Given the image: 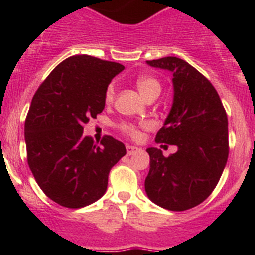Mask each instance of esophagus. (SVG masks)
I'll use <instances>...</instances> for the list:
<instances>
[{
  "label": "esophagus",
  "instance_id": "34e87169",
  "mask_svg": "<svg viewBox=\"0 0 255 255\" xmlns=\"http://www.w3.org/2000/svg\"><path fill=\"white\" fill-rule=\"evenodd\" d=\"M139 150L140 149L136 147H132V145H126V153H128V155L135 154V153H138Z\"/></svg>",
  "mask_w": 255,
  "mask_h": 255
}]
</instances>
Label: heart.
Returning a JSON list of instances; mask_svg holds the SVG:
<instances>
[{"mask_svg": "<svg viewBox=\"0 0 255 255\" xmlns=\"http://www.w3.org/2000/svg\"><path fill=\"white\" fill-rule=\"evenodd\" d=\"M136 87H138L139 92H140L141 96L148 100L149 97H158V94L161 93V84H159L158 80H155L152 76H141L136 80ZM115 97V87L114 84H111L107 88L106 91L105 98L106 102H112ZM121 129L126 134L131 135V136H136L138 135V129L136 126L132 125V124H123L121 125Z\"/></svg>", "mask_w": 255, "mask_h": 255, "instance_id": "heart-1", "label": "heart"}]
</instances>
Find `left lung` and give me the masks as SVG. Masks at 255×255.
<instances>
[{"instance_id":"obj_1","label":"left lung","mask_w":255,"mask_h":255,"mask_svg":"<svg viewBox=\"0 0 255 255\" xmlns=\"http://www.w3.org/2000/svg\"><path fill=\"white\" fill-rule=\"evenodd\" d=\"M149 66L172 73L173 98L155 143L176 145L164 157L148 148L149 172L145 193L168 211H186L200 204L217 185L229 157L227 115L208 79L177 57L147 61Z\"/></svg>"}]
</instances>
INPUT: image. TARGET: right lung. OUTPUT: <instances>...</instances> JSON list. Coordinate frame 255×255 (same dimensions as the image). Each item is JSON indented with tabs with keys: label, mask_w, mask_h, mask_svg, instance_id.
Returning <instances> with one entry per match:
<instances>
[{
	"label": "right lung",
	"mask_w": 255,
	"mask_h": 255,
	"mask_svg": "<svg viewBox=\"0 0 255 255\" xmlns=\"http://www.w3.org/2000/svg\"><path fill=\"white\" fill-rule=\"evenodd\" d=\"M124 69L88 55L71 56L31 100L24 130L28 164L44 194L60 206L82 208L103 197L110 170L126 154L112 136L97 145L83 135L84 124L103 111L108 84Z\"/></svg>",
	"instance_id": "add662e5"
}]
</instances>
